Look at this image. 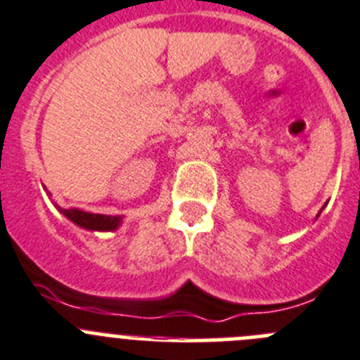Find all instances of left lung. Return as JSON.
Wrapping results in <instances>:
<instances>
[{"label":"left lung","mask_w":360,"mask_h":360,"mask_svg":"<svg viewBox=\"0 0 360 360\" xmlns=\"http://www.w3.org/2000/svg\"><path fill=\"white\" fill-rule=\"evenodd\" d=\"M317 217H319V213H317Z\"/></svg>","instance_id":"left-lung-1"}]
</instances>
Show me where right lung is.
I'll list each match as a JSON object with an SVG mask.
<instances>
[{
  "mask_svg": "<svg viewBox=\"0 0 360 360\" xmlns=\"http://www.w3.org/2000/svg\"><path fill=\"white\" fill-rule=\"evenodd\" d=\"M50 195V193H48ZM55 208H59V212L64 217L75 222L77 226L84 229H91V231H115L122 222V217L118 215H100V213H87L79 208H60L59 204H55Z\"/></svg>",
  "mask_w": 360,
  "mask_h": 360,
  "instance_id": "obj_1",
  "label": "right lung"
}]
</instances>
